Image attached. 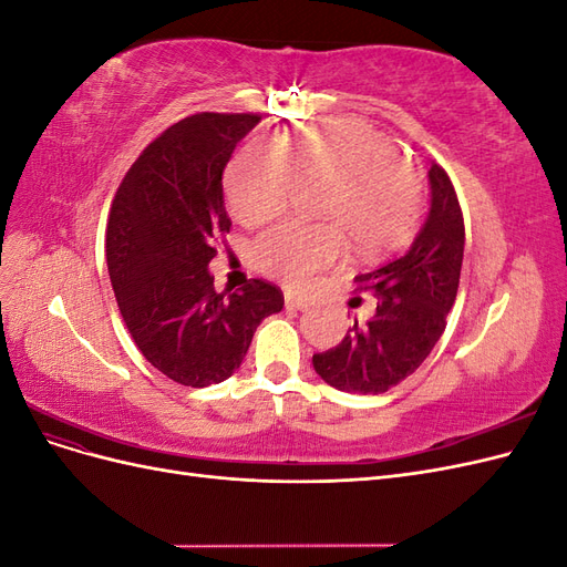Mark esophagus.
<instances>
[{
	"instance_id": "esophagus-1",
	"label": "esophagus",
	"mask_w": 567,
	"mask_h": 567,
	"mask_svg": "<svg viewBox=\"0 0 567 567\" xmlns=\"http://www.w3.org/2000/svg\"><path fill=\"white\" fill-rule=\"evenodd\" d=\"M286 307H290V310H307V307H310V302H307L300 296H296V293H286Z\"/></svg>"
}]
</instances>
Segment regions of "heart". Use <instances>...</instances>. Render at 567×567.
Returning <instances> with one entry per match:
<instances>
[{"mask_svg": "<svg viewBox=\"0 0 567 567\" xmlns=\"http://www.w3.org/2000/svg\"><path fill=\"white\" fill-rule=\"evenodd\" d=\"M305 186L321 196L326 225L286 221L255 241V265L293 288L310 284L348 252L383 255L414 231L421 182L390 136L357 120L310 125L290 140L260 136L231 161L227 196L234 217L262 227L290 210Z\"/></svg>", "mask_w": 567, "mask_h": 567, "instance_id": "b5f03b06", "label": "heart"}]
</instances>
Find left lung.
Returning <instances> with one entry per match:
<instances>
[{"instance_id": "obj_1", "label": "left lung", "mask_w": 567, "mask_h": 567, "mask_svg": "<svg viewBox=\"0 0 567 567\" xmlns=\"http://www.w3.org/2000/svg\"><path fill=\"white\" fill-rule=\"evenodd\" d=\"M431 213L404 252L357 274V290H371L375 315L357 323L336 348L312 357L321 379L359 394H381L414 373L440 340L456 300L463 262V213L444 167L433 163Z\"/></svg>"}]
</instances>
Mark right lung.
Instances as JSON below:
<instances>
[{
	"label": "right lung",
	"instance_id": "add662e5",
	"mask_svg": "<svg viewBox=\"0 0 567 567\" xmlns=\"http://www.w3.org/2000/svg\"><path fill=\"white\" fill-rule=\"evenodd\" d=\"M257 123V113L179 120L142 151L111 203L106 262L120 315L142 354L179 385L227 381L260 321L284 307L269 281L219 293L208 271L231 227L221 173Z\"/></svg>",
	"mask_w": 567,
	"mask_h": 567
}]
</instances>
